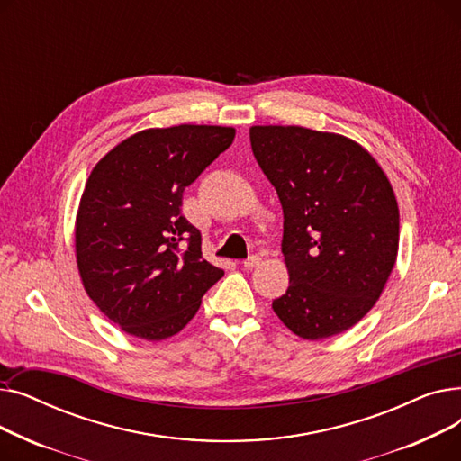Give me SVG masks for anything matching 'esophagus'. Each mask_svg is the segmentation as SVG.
<instances>
[{"label":"esophagus","mask_w":461,"mask_h":461,"mask_svg":"<svg viewBox=\"0 0 461 461\" xmlns=\"http://www.w3.org/2000/svg\"><path fill=\"white\" fill-rule=\"evenodd\" d=\"M243 265H245V269H256V267H259L261 265V258L259 256H250V258H247L245 261H243Z\"/></svg>","instance_id":"obj_1"}]
</instances>
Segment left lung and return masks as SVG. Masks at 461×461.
Segmentation results:
<instances>
[{"mask_svg": "<svg viewBox=\"0 0 461 461\" xmlns=\"http://www.w3.org/2000/svg\"><path fill=\"white\" fill-rule=\"evenodd\" d=\"M254 157L284 211L287 292L280 321L323 340L372 310L398 256L400 212L391 181L357 141L304 127L250 129Z\"/></svg>", "mask_w": 461, "mask_h": 461, "instance_id": "8db88e82", "label": "left lung"}]
</instances>
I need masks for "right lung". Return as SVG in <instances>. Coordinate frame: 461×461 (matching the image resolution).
I'll list each match as a JSON object with an SVG mask.
<instances>
[{
	"mask_svg": "<svg viewBox=\"0 0 461 461\" xmlns=\"http://www.w3.org/2000/svg\"><path fill=\"white\" fill-rule=\"evenodd\" d=\"M233 138L231 127L148 129L93 167L77 214V263L89 299L127 334L148 342L177 334L224 276L203 259L202 233L181 205Z\"/></svg>",
	"mask_w": 461,
	"mask_h": 461,
	"instance_id": "add662e5",
	"label": "right lung"
}]
</instances>
